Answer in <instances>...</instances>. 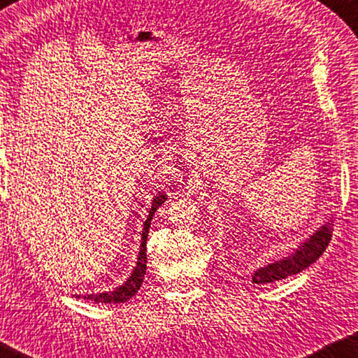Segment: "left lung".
<instances>
[{
	"label": "left lung",
	"instance_id": "1",
	"mask_svg": "<svg viewBox=\"0 0 358 358\" xmlns=\"http://www.w3.org/2000/svg\"><path fill=\"white\" fill-rule=\"evenodd\" d=\"M331 223L321 227L317 233H315L309 241L301 245L299 250H296L295 255L278 261L275 264H270L267 267L259 268L253 275L255 284H268L275 281H281V279L289 278L292 275L303 271L304 268L312 265L317 259L324 253L329 242H331Z\"/></svg>",
	"mask_w": 358,
	"mask_h": 358
}]
</instances>
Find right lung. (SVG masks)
Returning a JSON list of instances; mask_svg holds the SVG:
<instances>
[{
	"mask_svg": "<svg viewBox=\"0 0 358 358\" xmlns=\"http://www.w3.org/2000/svg\"><path fill=\"white\" fill-rule=\"evenodd\" d=\"M166 201V195L159 194L157 195L155 199L152 201V208L149 217L144 222V229H143V239H141V250H139V256H138V264L136 268L133 270L131 276L127 279V282L124 285L117 287L116 290L113 292H105V293H99V295H88L83 296L85 299L94 301V303H105V304H111V303H124V301L130 299L135 293L139 290L143 281H144V275H145V268H147V255H145V243H147V236H149V228H150V222L152 217L155 214L157 209L163 205Z\"/></svg>",
	"mask_w": 358,
	"mask_h": 358,
	"instance_id": "right-lung-1",
	"label": "right lung"
}]
</instances>
